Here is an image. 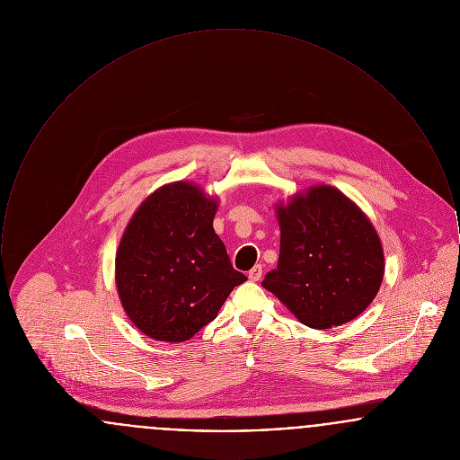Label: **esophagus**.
<instances>
[{"label":"esophagus","mask_w":460,"mask_h":460,"mask_svg":"<svg viewBox=\"0 0 460 460\" xmlns=\"http://www.w3.org/2000/svg\"><path fill=\"white\" fill-rule=\"evenodd\" d=\"M248 278H250V281H259V279L262 278V265H261V263L255 265V267L248 272Z\"/></svg>","instance_id":"obj_1"}]
</instances>
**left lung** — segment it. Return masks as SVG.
<instances>
[{
  "mask_svg": "<svg viewBox=\"0 0 460 460\" xmlns=\"http://www.w3.org/2000/svg\"><path fill=\"white\" fill-rule=\"evenodd\" d=\"M278 267L262 286L308 328L329 329L362 314L385 274L381 241L362 210L331 186L278 207Z\"/></svg>",
  "mask_w": 460,
  "mask_h": 460,
  "instance_id": "obj_1",
  "label": "left lung"
}]
</instances>
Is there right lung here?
<instances>
[{"instance_id":"right-lung-1","label":"right lung","mask_w":460,"mask_h":460,"mask_svg":"<svg viewBox=\"0 0 460 460\" xmlns=\"http://www.w3.org/2000/svg\"><path fill=\"white\" fill-rule=\"evenodd\" d=\"M217 201L190 182L146 198L119 244L115 281L136 328L158 341H186L217 317L246 276L214 231Z\"/></svg>"}]
</instances>
